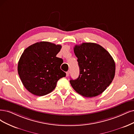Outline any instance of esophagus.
I'll list each match as a JSON object with an SVG mask.
<instances>
[{
	"label": "esophagus",
	"instance_id": "34e87169",
	"mask_svg": "<svg viewBox=\"0 0 134 134\" xmlns=\"http://www.w3.org/2000/svg\"><path fill=\"white\" fill-rule=\"evenodd\" d=\"M69 75H70V71H68L66 72V76L68 77Z\"/></svg>",
	"mask_w": 134,
	"mask_h": 134
}]
</instances>
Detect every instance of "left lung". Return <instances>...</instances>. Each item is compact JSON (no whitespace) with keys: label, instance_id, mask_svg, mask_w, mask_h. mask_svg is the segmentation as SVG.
Wrapping results in <instances>:
<instances>
[{"label":"left lung","instance_id":"left-lung-1","mask_svg":"<svg viewBox=\"0 0 134 134\" xmlns=\"http://www.w3.org/2000/svg\"><path fill=\"white\" fill-rule=\"evenodd\" d=\"M80 67V75L70 81L76 92L86 97L100 94L112 82L115 64L111 56L99 44L83 43L74 47Z\"/></svg>","mask_w":134,"mask_h":134}]
</instances>
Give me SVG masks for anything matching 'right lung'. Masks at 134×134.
<instances>
[{
    "instance_id": "1",
    "label": "right lung",
    "mask_w": 134,
    "mask_h": 134,
    "mask_svg": "<svg viewBox=\"0 0 134 134\" xmlns=\"http://www.w3.org/2000/svg\"><path fill=\"white\" fill-rule=\"evenodd\" d=\"M61 45L46 41L29 46L21 54L18 71L24 86L33 94L43 96L55 88L59 79L66 77L60 68L62 58L56 57Z\"/></svg>"
}]
</instances>
